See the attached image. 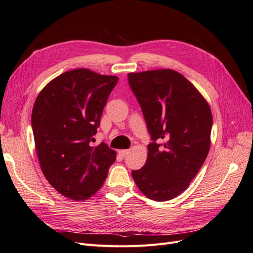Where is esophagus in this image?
Segmentation results:
<instances>
[{
	"instance_id": "obj_1",
	"label": "esophagus",
	"mask_w": 253,
	"mask_h": 253,
	"mask_svg": "<svg viewBox=\"0 0 253 253\" xmlns=\"http://www.w3.org/2000/svg\"><path fill=\"white\" fill-rule=\"evenodd\" d=\"M128 152H129V150H120V151H119V154H120L121 156H126Z\"/></svg>"
}]
</instances>
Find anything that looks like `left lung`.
<instances>
[{"instance_id":"1","label":"left lung","mask_w":253,"mask_h":253,"mask_svg":"<svg viewBox=\"0 0 253 253\" xmlns=\"http://www.w3.org/2000/svg\"><path fill=\"white\" fill-rule=\"evenodd\" d=\"M127 80L152 139L145 165L132 176L150 200H172L189 187L208 155L210 106L192 83L172 70L129 73Z\"/></svg>"}]
</instances>
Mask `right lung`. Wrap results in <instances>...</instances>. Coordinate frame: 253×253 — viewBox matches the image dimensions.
I'll return each instance as SVG.
<instances>
[{
  "label": "right lung",
  "mask_w": 253,
  "mask_h": 253,
  "mask_svg": "<svg viewBox=\"0 0 253 253\" xmlns=\"http://www.w3.org/2000/svg\"><path fill=\"white\" fill-rule=\"evenodd\" d=\"M118 82L86 68L66 72L38 95L32 114L41 170L60 194L84 201L101 188L116 153L91 147L104 106Z\"/></svg>",
  "instance_id": "obj_1"
}]
</instances>
